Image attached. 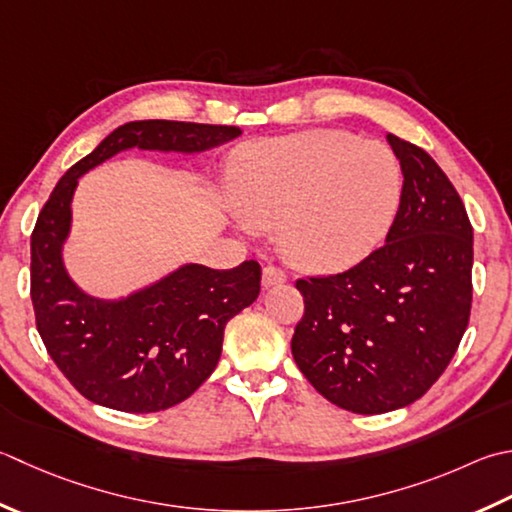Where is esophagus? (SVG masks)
<instances>
[{
	"label": "esophagus",
	"mask_w": 512,
	"mask_h": 512,
	"mask_svg": "<svg viewBox=\"0 0 512 512\" xmlns=\"http://www.w3.org/2000/svg\"><path fill=\"white\" fill-rule=\"evenodd\" d=\"M286 270L279 268L275 264L264 266V273H262V282L264 286H277V284H284L286 282Z\"/></svg>",
	"instance_id": "1"
}]
</instances>
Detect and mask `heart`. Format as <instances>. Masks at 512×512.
Segmentation results:
<instances>
[{
	"label": "heart",
	"instance_id": "1",
	"mask_svg": "<svg viewBox=\"0 0 512 512\" xmlns=\"http://www.w3.org/2000/svg\"><path fill=\"white\" fill-rule=\"evenodd\" d=\"M402 190L393 150L342 130L266 139L235 170L239 213L279 226L286 255L319 270L353 264L382 242Z\"/></svg>",
	"mask_w": 512,
	"mask_h": 512
}]
</instances>
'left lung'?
I'll use <instances>...</instances> for the list:
<instances>
[{
  "label": "left lung",
  "mask_w": 512,
  "mask_h": 512,
  "mask_svg": "<svg viewBox=\"0 0 512 512\" xmlns=\"http://www.w3.org/2000/svg\"><path fill=\"white\" fill-rule=\"evenodd\" d=\"M404 173L386 244L335 275L295 286L304 315L290 339L304 377L359 415L428 393L466 333L473 304V226L462 197L424 148L388 135Z\"/></svg>",
  "instance_id": "1"
}]
</instances>
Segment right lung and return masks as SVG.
<instances>
[{
  "instance_id": "right-lung-1",
  "label": "right lung",
  "mask_w": 512,
  "mask_h": 512,
  "mask_svg": "<svg viewBox=\"0 0 512 512\" xmlns=\"http://www.w3.org/2000/svg\"><path fill=\"white\" fill-rule=\"evenodd\" d=\"M239 135L237 126L130 122L70 166L50 193L30 235V299L48 355L90 402L157 413L193 395L219 362L228 319L257 299L262 266L188 264L122 302L86 297L62 264L77 179L124 148L199 153Z\"/></svg>"
}]
</instances>
